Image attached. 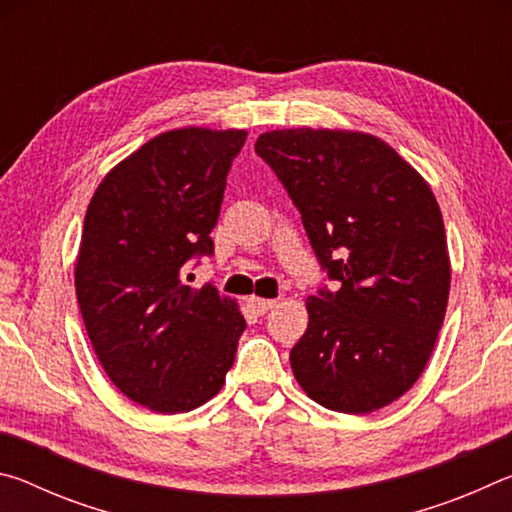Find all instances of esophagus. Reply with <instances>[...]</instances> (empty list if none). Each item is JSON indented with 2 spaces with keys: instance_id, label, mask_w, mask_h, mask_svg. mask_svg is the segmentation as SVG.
<instances>
[{
  "instance_id": "34e87169",
  "label": "esophagus",
  "mask_w": 512,
  "mask_h": 512,
  "mask_svg": "<svg viewBox=\"0 0 512 512\" xmlns=\"http://www.w3.org/2000/svg\"><path fill=\"white\" fill-rule=\"evenodd\" d=\"M250 305L255 307V311L259 316H264V314H268V311H271L277 302L275 300H268V298H250Z\"/></svg>"
}]
</instances>
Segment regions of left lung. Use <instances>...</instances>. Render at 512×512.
Segmentation results:
<instances>
[{
	"label": "left lung",
	"instance_id": "8db88e82",
	"mask_svg": "<svg viewBox=\"0 0 512 512\" xmlns=\"http://www.w3.org/2000/svg\"><path fill=\"white\" fill-rule=\"evenodd\" d=\"M255 151L298 207L320 271L309 325L289 354L311 400L372 413L418 381L443 327L449 257L429 185L363 133L273 131Z\"/></svg>",
	"mask_w": 512,
	"mask_h": 512
}]
</instances>
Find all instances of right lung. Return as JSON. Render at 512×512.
<instances>
[{"label":"right lung","mask_w":512,"mask_h":512,"mask_svg":"<svg viewBox=\"0 0 512 512\" xmlns=\"http://www.w3.org/2000/svg\"><path fill=\"white\" fill-rule=\"evenodd\" d=\"M246 131L178 128L146 142L94 192L76 298L106 375L133 402L185 413L221 391L246 320L185 266L214 255L225 178Z\"/></svg>","instance_id":"obj_1"}]
</instances>
